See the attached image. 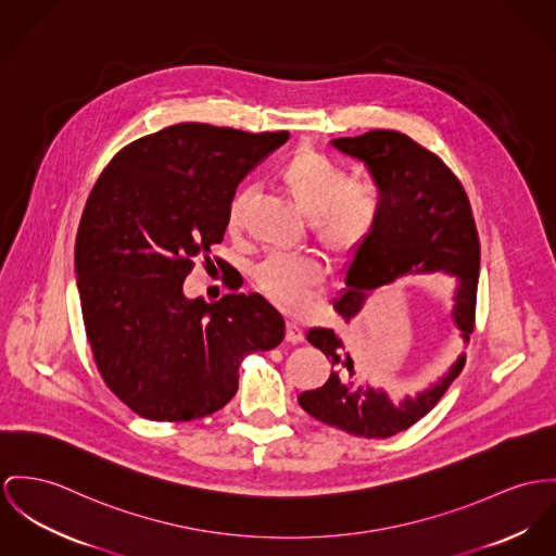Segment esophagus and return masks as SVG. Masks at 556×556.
I'll return each instance as SVG.
<instances>
[{
  "instance_id": "1",
  "label": "esophagus",
  "mask_w": 556,
  "mask_h": 556,
  "mask_svg": "<svg viewBox=\"0 0 556 556\" xmlns=\"http://www.w3.org/2000/svg\"><path fill=\"white\" fill-rule=\"evenodd\" d=\"M286 341L288 342H302L304 341V332H302V328L296 326V324H288L286 326Z\"/></svg>"
}]
</instances>
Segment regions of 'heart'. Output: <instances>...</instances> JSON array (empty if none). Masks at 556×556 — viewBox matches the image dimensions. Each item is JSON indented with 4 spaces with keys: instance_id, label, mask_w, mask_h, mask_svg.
Segmentation results:
<instances>
[{
    "instance_id": "b5f03b06",
    "label": "heart",
    "mask_w": 556,
    "mask_h": 556,
    "mask_svg": "<svg viewBox=\"0 0 556 556\" xmlns=\"http://www.w3.org/2000/svg\"><path fill=\"white\" fill-rule=\"evenodd\" d=\"M279 184L334 262L353 260L372 239L381 219L379 192L370 184H351L341 165L326 154L300 150L281 167ZM252 197L248 186L230 197L228 232L243 228ZM321 281L324 266L315 257L268 256L254 268L257 290L286 313H300Z\"/></svg>"
}]
</instances>
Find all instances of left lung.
<instances>
[{
  "label": "left lung",
  "instance_id": "8db88e82",
  "mask_svg": "<svg viewBox=\"0 0 556 556\" xmlns=\"http://www.w3.org/2000/svg\"><path fill=\"white\" fill-rule=\"evenodd\" d=\"M342 154L362 161L372 175L381 219L366 248L351 260L337 313L351 324L362 306L384 286L417 273L457 277L453 319L462 339L470 342L480 270V241L468 194L433 152L397 130H368L357 137L332 139ZM306 341L332 364L330 379L302 391L300 406L317 421L359 438H389L415 426L440 402L466 366L462 353L435 383L417 395L393 402L383 389L355 384L353 359L341 337L330 328H311Z\"/></svg>",
  "mask_w": 556,
  "mask_h": 556
}]
</instances>
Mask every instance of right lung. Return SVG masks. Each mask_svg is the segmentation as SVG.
Returning a JSON list of instances; mask_svg holds the SVG:
<instances>
[{
  "mask_svg": "<svg viewBox=\"0 0 556 556\" xmlns=\"http://www.w3.org/2000/svg\"><path fill=\"white\" fill-rule=\"evenodd\" d=\"M288 137L181 123L128 143L99 175L76 283L99 375L139 417L214 415L237 393L243 357L283 341L281 313L260 294L207 304L186 299L184 281L194 260L212 262L239 181Z\"/></svg>",
  "mask_w": 556,
  "mask_h": 556,
  "instance_id": "obj_1",
  "label": "right lung"
}]
</instances>
